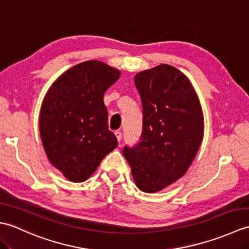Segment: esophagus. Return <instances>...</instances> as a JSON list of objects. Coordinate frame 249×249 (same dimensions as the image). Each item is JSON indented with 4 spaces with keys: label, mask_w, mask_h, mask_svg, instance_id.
I'll return each instance as SVG.
<instances>
[{
    "label": "esophagus",
    "mask_w": 249,
    "mask_h": 249,
    "mask_svg": "<svg viewBox=\"0 0 249 249\" xmlns=\"http://www.w3.org/2000/svg\"><path fill=\"white\" fill-rule=\"evenodd\" d=\"M114 134H115V137H116V139H118V141L120 142V141L122 140V133H121V131H120V130H116Z\"/></svg>",
    "instance_id": "obj_1"
}]
</instances>
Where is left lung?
<instances>
[{"label": "left lung", "instance_id": "1", "mask_svg": "<svg viewBox=\"0 0 249 249\" xmlns=\"http://www.w3.org/2000/svg\"><path fill=\"white\" fill-rule=\"evenodd\" d=\"M142 103V134L125 146L133 178L140 190L157 193L187 172L203 139V112L189 79L160 64L134 78Z\"/></svg>", "mask_w": 249, "mask_h": 249}]
</instances>
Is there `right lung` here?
I'll return each mask as SVG.
<instances>
[{
  "label": "right lung",
  "instance_id": "1",
  "mask_svg": "<svg viewBox=\"0 0 249 249\" xmlns=\"http://www.w3.org/2000/svg\"><path fill=\"white\" fill-rule=\"evenodd\" d=\"M120 76L104 62L86 61L63 72L45 95L40 139L51 165L71 182L87 181L118 145L104 94Z\"/></svg>",
  "mask_w": 249,
  "mask_h": 249
}]
</instances>
